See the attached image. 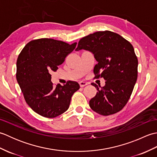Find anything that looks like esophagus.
I'll return each mask as SVG.
<instances>
[{
    "mask_svg": "<svg viewBox=\"0 0 157 157\" xmlns=\"http://www.w3.org/2000/svg\"><path fill=\"white\" fill-rule=\"evenodd\" d=\"M79 85H80V87H84L85 86L88 85V83L86 82H84V81H81L79 82Z\"/></svg>",
    "mask_w": 157,
    "mask_h": 157,
    "instance_id": "1",
    "label": "esophagus"
}]
</instances>
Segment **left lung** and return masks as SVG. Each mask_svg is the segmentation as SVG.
Instances as JSON below:
<instances>
[{"label":"left lung","mask_w":157,"mask_h":157,"mask_svg":"<svg viewBox=\"0 0 157 157\" xmlns=\"http://www.w3.org/2000/svg\"><path fill=\"white\" fill-rule=\"evenodd\" d=\"M82 49L92 52L98 62L94 78L105 80L103 87L91 84L98 92L89 102L90 108L104 116L120 111L128 102L138 78V61L133 46L119 34L106 30L80 39L75 51Z\"/></svg>","instance_id":"1"}]
</instances>
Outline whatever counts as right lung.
Returning a JSON list of instances; mask_svg holds the SVG:
<instances>
[{
	"label": "right lung",
	"mask_w": 157,
	"mask_h": 157,
	"mask_svg": "<svg viewBox=\"0 0 157 157\" xmlns=\"http://www.w3.org/2000/svg\"><path fill=\"white\" fill-rule=\"evenodd\" d=\"M77 43L69 44L51 38L34 40L25 46L17 60L16 78L30 108L40 115L54 118L69 109L71 98L79 89L78 82L53 86L52 71L65 61Z\"/></svg>",
	"instance_id": "add662e5"
}]
</instances>
